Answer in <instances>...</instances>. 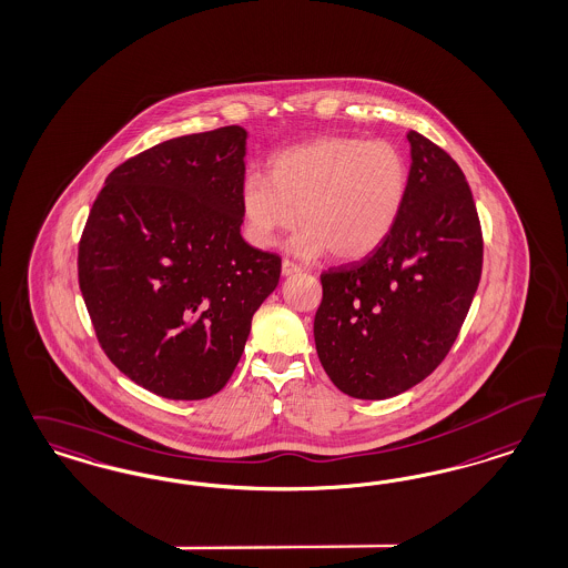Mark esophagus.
Masks as SVG:
<instances>
[{
    "label": "esophagus",
    "mask_w": 568,
    "mask_h": 568,
    "mask_svg": "<svg viewBox=\"0 0 568 568\" xmlns=\"http://www.w3.org/2000/svg\"><path fill=\"white\" fill-rule=\"evenodd\" d=\"M281 271H283L285 276H290V274L300 273L302 268H300V264H295L292 260H283V268Z\"/></svg>",
    "instance_id": "34e87169"
}]
</instances>
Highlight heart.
I'll list each match as a JSON object with an SVG mask.
<instances>
[{
	"mask_svg": "<svg viewBox=\"0 0 568 568\" xmlns=\"http://www.w3.org/2000/svg\"><path fill=\"white\" fill-rule=\"evenodd\" d=\"M409 189V163L386 140L323 136L273 156L268 178L252 174L241 191L245 233L257 247L306 226L294 250L358 260L392 233Z\"/></svg>",
	"mask_w": 568,
	"mask_h": 568,
	"instance_id": "obj_1",
	"label": "heart"
}]
</instances>
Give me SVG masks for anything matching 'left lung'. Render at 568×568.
Returning <instances> with one entry per match:
<instances>
[{"instance_id": "left-lung-1", "label": "left lung", "mask_w": 568, "mask_h": 568, "mask_svg": "<svg viewBox=\"0 0 568 568\" xmlns=\"http://www.w3.org/2000/svg\"><path fill=\"white\" fill-rule=\"evenodd\" d=\"M412 170L388 239L321 274L314 344L333 384L379 400L426 379L449 354L483 273V231L453 156L409 132Z\"/></svg>"}]
</instances>
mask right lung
<instances>
[{"label": "right lung", "instance_id": "right-lung-1", "mask_svg": "<svg viewBox=\"0 0 568 568\" xmlns=\"http://www.w3.org/2000/svg\"><path fill=\"white\" fill-rule=\"evenodd\" d=\"M239 125L172 138L118 165L79 239V290L100 348L172 400L222 390L281 257L241 236Z\"/></svg>", "mask_w": 568, "mask_h": 568}]
</instances>
